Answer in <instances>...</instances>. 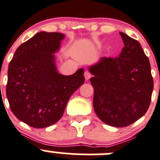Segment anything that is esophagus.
I'll use <instances>...</instances> for the list:
<instances>
[{
	"label": "esophagus",
	"mask_w": 160,
	"mask_h": 160,
	"mask_svg": "<svg viewBox=\"0 0 160 160\" xmlns=\"http://www.w3.org/2000/svg\"><path fill=\"white\" fill-rule=\"evenodd\" d=\"M84 75H85V80H88L90 78H91V74H90L88 72H87V71L85 72V74H84Z\"/></svg>",
	"instance_id": "obj_1"
}]
</instances>
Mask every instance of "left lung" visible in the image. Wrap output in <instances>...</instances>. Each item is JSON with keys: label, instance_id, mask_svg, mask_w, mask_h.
Returning <instances> with one entry per match:
<instances>
[{"label": "left lung", "instance_id": "1", "mask_svg": "<svg viewBox=\"0 0 160 160\" xmlns=\"http://www.w3.org/2000/svg\"><path fill=\"white\" fill-rule=\"evenodd\" d=\"M124 47L118 58H101L90 66L93 107L108 125L123 128L145 115L151 102L153 78L149 60L141 44L120 32Z\"/></svg>", "mask_w": 160, "mask_h": 160}]
</instances>
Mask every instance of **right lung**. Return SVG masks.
Returning <instances> with one entry per match:
<instances>
[{"label":"right lung","instance_id":"right-lung-1","mask_svg":"<svg viewBox=\"0 0 160 160\" xmlns=\"http://www.w3.org/2000/svg\"><path fill=\"white\" fill-rule=\"evenodd\" d=\"M64 37L60 32L36 33L18 47L9 64L6 95L10 108L32 128L58 122L72 95L85 82L83 68L72 75L58 73L54 53Z\"/></svg>","mask_w":160,"mask_h":160}]
</instances>
